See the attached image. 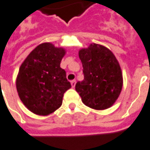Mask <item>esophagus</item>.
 <instances>
[{
	"mask_svg": "<svg viewBox=\"0 0 150 150\" xmlns=\"http://www.w3.org/2000/svg\"><path fill=\"white\" fill-rule=\"evenodd\" d=\"M71 85H72V87H75V85H76V80L71 81Z\"/></svg>",
	"mask_w": 150,
	"mask_h": 150,
	"instance_id": "esophagus-1",
	"label": "esophagus"
}]
</instances>
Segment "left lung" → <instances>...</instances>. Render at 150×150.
Instances as JSON below:
<instances>
[{
  "label": "left lung",
  "instance_id": "obj_1",
  "mask_svg": "<svg viewBox=\"0 0 150 150\" xmlns=\"http://www.w3.org/2000/svg\"><path fill=\"white\" fill-rule=\"evenodd\" d=\"M84 80L77 81L75 89L83 104L103 110L111 107L122 88V73L117 59L104 45L93 43L79 50Z\"/></svg>",
  "mask_w": 150,
  "mask_h": 150
}]
</instances>
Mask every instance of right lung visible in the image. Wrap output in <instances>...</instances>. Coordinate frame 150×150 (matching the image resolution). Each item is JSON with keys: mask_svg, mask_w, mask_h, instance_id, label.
Segmentation results:
<instances>
[{"mask_svg": "<svg viewBox=\"0 0 150 150\" xmlns=\"http://www.w3.org/2000/svg\"><path fill=\"white\" fill-rule=\"evenodd\" d=\"M65 50L50 42L38 45L19 68L16 88L18 96L31 112L46 116L59 108L71 84L60 68Z\"/></svg>", "mask_w": 150, "mask_h": 150, "instance_id": "right-lung-1", "label": "right lung"}]
</instances>
